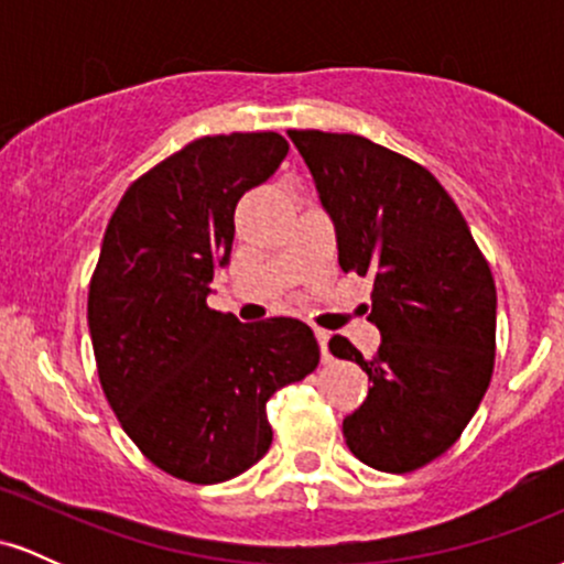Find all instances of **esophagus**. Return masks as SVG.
Segmentation results:
<instances>
[{
  "label": "esophagus",
  "instance_id": "esophagus-1",
  "mask_svg": "<svg viewBox=\"0 0 564 564\" xmlns=\"http://www.w3.org/2000/svg\"><path fill=\"white\" fill-rule=\"evenodd\" d=\"M315 339H318V345H321L323 364H332V352H328V339H332V334L323 332V328H315Z\"/></svg>",
  "mask_w": 564,
  "mask_h": 564
}]
</instances>
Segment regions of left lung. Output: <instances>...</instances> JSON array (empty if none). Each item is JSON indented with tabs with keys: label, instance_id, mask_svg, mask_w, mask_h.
I'll return each instance as SVG.
<instances>
[{
	"label": "left lung",
	"instance_id": "8db88e82",
	"mask_svg": "<svg viewBox=\"0 0 564 564\" xmlns=\"http://www.w3.org/2000/svg\"><path fill=\"white\" fill-rule=\"evenodd\" d=\"M289 138L334 219L341 270L373 275V358L345 336L328 341L371 381L341 424L347 448L379 471L422 469L462 437L494 377L490 264L426 166L360 134L289 129Z\"/></svg>",
	"mask_w": 564,
	"mask_h": 564
}]
</instances>
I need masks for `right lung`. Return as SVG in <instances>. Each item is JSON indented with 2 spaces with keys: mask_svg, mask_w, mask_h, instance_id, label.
Wrapping results in <instances>:
<instances>
[{
  "mask_svg": "<svg viewBox=\"0 0 564 564\" xmlns=\"http://www.w3.org/2000/svg\"><path fill=\"white\" fill-rule=\"evenodd\" d=\"M286 153L278 132L187 142L127 187L106 228L87 296L97 379L129 440L177 480L254 467L273 443L268 400L318 366L302 321L241 323L206 304L236 204Z\"/></svg>",
  "mask_w": 564,
  "mask_h": 564,
  "instance_id": "1",
  "label": "right lung"
}]
</instances>
